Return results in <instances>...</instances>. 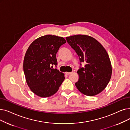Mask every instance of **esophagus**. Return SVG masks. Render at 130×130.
<instances>
[{
	"label": "esophagus",
	"mask_w": 130,
	"mask_h": 130,
	"mask_svg": "<svg viewBox=\"0 0 130 130\" xmlns=\"http://www.w3.org/2000/svg\"><path fill=\"white\" fill-rule=\"evenodd\" d=\"M71 73H72V72H65V73H66V74L67 75H70V74H71Z\"/></svg>",
	"instance_id": "34e87169"
}]
</instances>
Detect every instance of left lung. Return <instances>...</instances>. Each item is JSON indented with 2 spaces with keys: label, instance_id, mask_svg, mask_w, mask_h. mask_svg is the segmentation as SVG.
Instances as JSON below:
<instances>
[{
  "label": "left lung",
  "instance_id": "left-lung-1",
  "mask_svg": "<svg viewBox=\"0 0 130 130\" xmlns=\"http://www.w3.org/2000/svg\"><path fill=\"white\" fill-rule=\"evenodd\" d=\"M66 39L76 52L80 62L86 63L77 72L79 78L75 86L79 91L88 96L99 94L107 87L111 76L108 53L96 39L87 35H74Z\"/></svg>",
  "mask_w": 130,
  "mask_h": 130
}]
</instances>
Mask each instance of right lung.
Returning <instances> with one entry per match:
<instances>
[{"instance_id": "add662e5", "label": "right lung", "mask_w": 130, "mask_h": 130, "mask_svg": "<svg viewBox=\"0 0 130 130\" xmlns=\"http://www.w3.org/2000/svg\"><path fill=\"white\" fill-rule=\"evenodd\" d=\"M66 42L60 37L46 35L33 41L27 49L23 70L27 86L35 94L49 97L57 92L65 79L64 74L57 69L56 54Z\"/></svg>"}]
</instances>
